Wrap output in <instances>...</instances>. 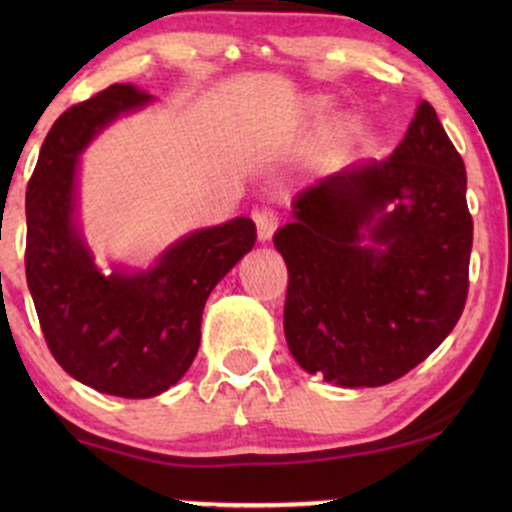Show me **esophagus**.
<instances>
[{
	"label": "esophagus",
	"mask_w": 512,
	"mask_h": 512,
	"mask_svg": "<svg viewBox=\"0 0 512 512\" xmlns=\"http://www.w3.org/2000/svg\"><path fill=\"white\" fill-rule=\"evenodd\" d=\"M252 221L257 223V238L262 240H269L274 236L276 226H279V214H276L274 209H255L252 211Z\"/></svg>",
	"instance_id": "34e87169"
}]
</instances>
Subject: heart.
<instances>
[{
	"mask_svg": "<svg viewBox=\"0 0 512 512\" xmlns=\"http://www.w3.org/2000/svg\"><path fill=\"white\" fill-rule=\"evenodd\" d=\"M315 105H320V108H322V105H325V101H317Z\"/></svg>",
	"mask_w": 512,
	"mask_h": 512,
	"instance_id": "obj_1",
	"label": "heart"
}]
</instances>
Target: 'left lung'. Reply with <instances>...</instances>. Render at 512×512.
I'll list each match as a JSON object with an SVG mask.
<instances>
[{"mask_svg": "<svg viewBox=\"0 0 512 512\" xmlns=\"http://www.w3.org/2000/svg\"><path fill=\"white\" fill-rule=\"evenodd\" d=\"M291 207L274 245L298 366L378 387L431 356L464 310L474 231L467 170L433 105L419 103L390 158L327 175Z\"/></svg>", "mask_w": 512, "mask_h": 512, "instance_id": "obj_1", "label": "left lung"}]
</instances>
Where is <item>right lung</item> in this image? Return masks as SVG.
<instances>
[{"label": "right lung", "mask_w": 512, "mask_h": 512, "mask_svg": "<svg viewBox=\"0 0 512 512\" xmlns=\"http://www.w3.org/2000/svg\"><path fill=\"white\" fill-rule=\"evenodd\" d=\"M151 101L113 84L55 120L26 190V279L52 356L72 378L105 395L166 392L195 361L204 303L255 245L240 216L168 248L146 272L105 276L76 228V166L105 125Z\"/></svg>", "instance_id": "right-lung-1"}]
</instances>
